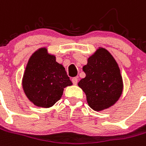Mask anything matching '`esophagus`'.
Wrapping results in <instances>:
<instances>
[{
  "mask_svg": "<svg viewBox=\"0 0 146 146\" xmlns=\"http://www.w3.org/2000/svg\"><path fill=\"white\" fill-rule=\"evenodd\" d=\"M72 82H73V84H77V83H78V78L77 77H73L72 78Z\"/></svg>",
  "mask_w": 146,
  "mask_h": 146,
  "instance_id": "obj_1",
  "label": "esophagus"
}]
</instances>
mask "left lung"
Instances as JSON below:
<instances>
[{"label":"left lung","instance_id":"left-lung-1","mask_svg":"<svg viewBox=\"0 0 146 146\" xmlns=\"http://www.w3.org/2000/svg\"><path fill=\"white\" fill-rule=\"evenodd\" d=\"M85 78L78 85L87 96L89 106L96 111L114 104L122 94L123 80L116 61L110 52L99 48L83 67Z\"/></svg>","mask_w":146,"mask_h":146}]
</instances>
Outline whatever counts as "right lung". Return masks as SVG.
<instances>
[{"label": "right lung", "instance_id": "1", "mask_svg": "<svg viewBox=\"0 0 146 146\" xmlns=\"http://www.w3.org/2000/svg\"><path fill=\"white\" fill-rule=\"evenodd\" d=\"M65 69L54 55L40 48L29 59L23 78V88L35 105L50 107L61 98L64 88L72 85Z\"/></svg>", "mask_w": 146, "mask_h": 146}]
</instances>
